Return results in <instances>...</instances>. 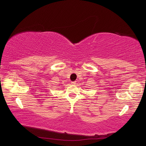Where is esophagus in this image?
I'll return each mask as SVG.
<instances>
[{
	"mask_svg": "<svg viewBox=\"0 0 146 146\" xmlns=\"http://www.w3.org/2000/svg\"><path fill=\"white\" fill-rule=\"evenodd\" d=\"M76 84V82L75 81H73V82H71V84H73V85H75Z\"/></svg>",
	"mask_w": 146,
	"mask_h": 146,
	"instance_id": "obj_1",
	"label": "esophagus"
}]
</instances>
